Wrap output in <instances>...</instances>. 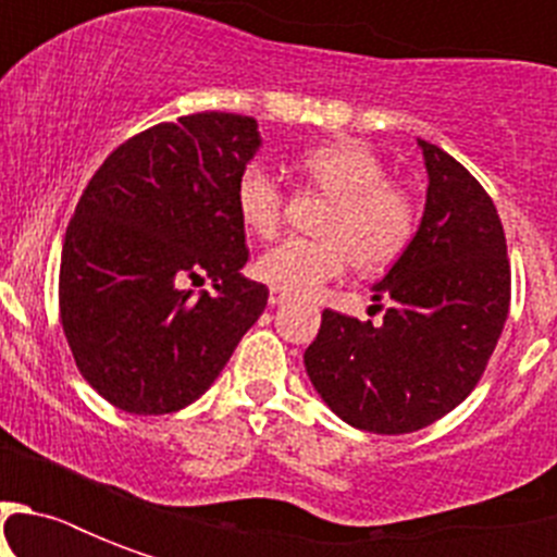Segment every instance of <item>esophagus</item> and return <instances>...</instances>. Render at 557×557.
<instances>
[{"instance_id": "1", "label": "esophagus", "mask_w": 557, "mask_h": 557, "mask_svg": "<svg viewBox=\"0 0 557 557\" xmlns=\"http://www.w3.org/2000/svg\"><path fill=\"white\" fill-rule=\"evenodd\" d=\"M286 300H288V292H283V288H277V286H271V292H269L271 306H283Z\"/></svg>"}]
</instances>
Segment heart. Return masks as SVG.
Segmentation results:
<instances>
[{
	"label": "heart",
	"mask_w": 557,
	"mask_h": 557,
	"mask_svg": "<svg viewBox=\"0 0 557 557\" xmlns=\"http://www.w3.org/2000/svg\"><path fill=\"white\" fill-rule=\"evenodd\" d=\"M306 187L330 196L318 219V239H286L257 260L265 283L309 295L341 277L347 265L361 274L389 269L407 251L416 234V205L405 190L387 182V164L361 141H332L306 150L297 159ZM236 213L260 239L277 236L286 216V190L265 164L253 161L236 176Z\"/></svg>",
	"instance_id": "b5f03b06"
}]
</instances>
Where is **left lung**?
<instances>
[{"label": "left lung", "mask_w": 557, "mask_h": 557, "mask_svg": "<svg viewBox=\"0 0 557 557\" xmlns=\"http://www.w3.org/2000/svg\"><path fill=\"white\" fill-rule=\"evenodd\" d=\"M422 225L372 286L381 321L326 309L304 356L321 398L358 431L413 433L483 379L509 314L511 269L492 196L436 144Z\"/></svg>", "instance_id": "left-lung-1"}]
</instances>
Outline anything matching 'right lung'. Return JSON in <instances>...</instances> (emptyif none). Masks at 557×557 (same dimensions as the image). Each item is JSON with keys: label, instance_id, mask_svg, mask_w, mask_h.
<instances>
[{"label": "right lung", "instance_id": "add662e5", "mask_svg": "<svg viewBox=\"0 0 557 557\" xmlns=\"http://www.w3.org/2000/svg\"><path fill=\"white\" fill-rule=\"evenodd\" d=\"M257 121L196 112L107 156L65 227L60 323L81 375L117 410L176 413L216 381L269 304L243 277L236 176ZM214 280L199 298L187 282Z\"/></svg>", "mask_w": 557, "mask_h": 557}]
</instances>
